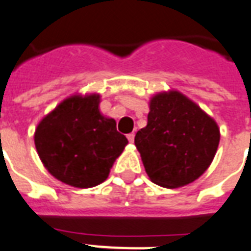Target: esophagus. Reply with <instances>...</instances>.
Segmentation results:
<instances>
[{
    "label": "esophagus",
    "instance_id": "obj_1",
    "mask_svg": "<svg viewBox=\"0 0 251 251\" xmlns=\"http://www.w3.org/2000/svg\"><path fill=\"white\" fill-rule=\"evenodd\" d=\"M134 137H135V134H134V133L127 134V139H129V142H130V143L134 142Z\"/></svg>",
    "mask_w": 251,
    "mask_h": 251
}]
</instances>
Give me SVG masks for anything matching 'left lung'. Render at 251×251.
Instances as JSON below:
<instances>
[{"instance_id":"8db88e82","label":"left lung","mask_w":251,"mask_h":251,"mask_svg":"<svg viewBox=\"0 0 251 251\" xmlns=\"http://www.w3.org/2000/svg\"><path fill=\"white\" fill-rule=\"evenodd\" d=\"M219 142L215 120L176 91L151 99L147 126L134 138L151 181L166 188L183 187L201 176Z\"/></svg>"}]
</instances>
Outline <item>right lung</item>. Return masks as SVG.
I'll list each match as a JSON object with an SVG mask.
<instances>
[{"instance_id": "1", "label": "right lung", "mask_w": 251, "mask_h": 251, "mask_svg": "<svg viewBox=\"0 0 251 251\" xmlns=\"http://www.w3.org/2000/svg\"><path fill=\"white\" fill-rule=\"evenodd\" d=\"M100 96H72L47 114L35 130L38 155L57 180L91 188L106 180L127 139L99 109Z\"/></svg>"}]
</instances>
